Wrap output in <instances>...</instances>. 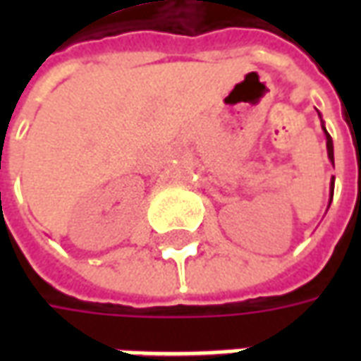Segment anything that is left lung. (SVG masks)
I'll return each instance as SVG.
<instances>
[{
  "label": "left lung",
  "instance_id": "obj_1",
  "mask_svg": "<svg viewBox=\"0 0 361 361\" xmlns=\"http://www.w3.org/2000/svg\"><path fill=\"white\" fill-rule=\"evenodd\" d=\"M319 118H321V114H319ZM323 131H325V137H326V154H329V160L333 162L334 166V150H333V139H331V135L326 133L325 129V123H323ZM333 191H334V178L331 181V199H333Z\"/></svg>",
  "mask_w": 361,
  "mask_h": 361
}]
</instances>
